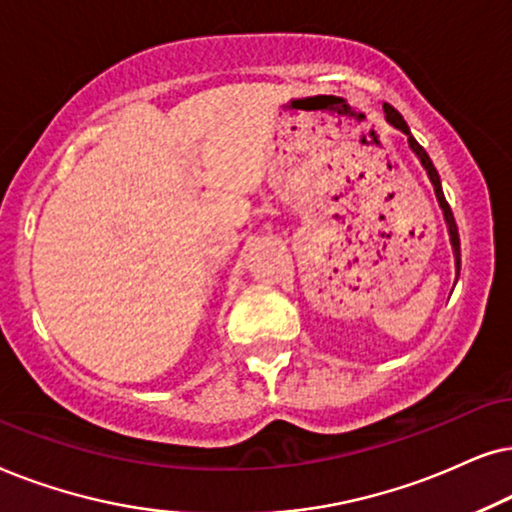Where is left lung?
I'll list each match as a JSON object with an SVG mask.
<instances>
[{
  "label": "left lung",
  "mask_w": 512,
  "mask_h": 512,
  "mask_svg": "<svg viewBox=\"0 0 512 512\" xmlns=\"http://www.w3.org/2000/svg\"><path fill=\"white\" fill-rule=\"evenodd\" d=\"M384 112H386V121L391 126L398 128V131H403L407 135V142H410V149L414 154L419 156L421 166L426 168L428 173V180H431V185L435 189V196H438V203L442 208V213H445V222H447V231H449V241H452V250H454V264H456V278H459V271H461V241H459V229H456V222H454V215H452V208H449V203L445 199V194H442V185H440V175L438 170H435L431 156L426 154V149L419 145L417 140H414V135L410 133V126L405 124V119L400 117L398 109H393L391 105H384Z\"/></svg>",
  "instance_id": "obj_1"
}]
</instances>
